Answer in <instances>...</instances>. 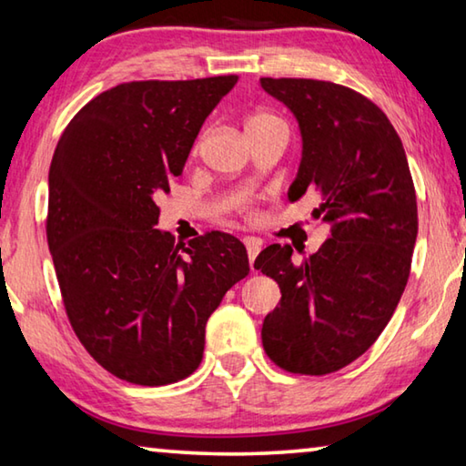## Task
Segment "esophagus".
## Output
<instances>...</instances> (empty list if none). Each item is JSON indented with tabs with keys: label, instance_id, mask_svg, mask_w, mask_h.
<instances>
[{
	"label": "esophagus",
	"instance_id": "obj_1",
	"mask_svg": "<svg viewBox=\"0 0 466 466\" xmlns=\"http://www.w3.org/2000/svg\"><path fill=\"white\" fill-rule=\"evenodd\" d=\"M261 250V242L255 240V238H248L247 240V253H248V263H250V271H255V259L257 255H259Z\"/></svg>",
	"mask_w": 466,
	"mask_h": 466
}]
</instances>
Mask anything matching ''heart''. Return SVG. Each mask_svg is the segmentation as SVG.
<instances>
[{
	"label": "heart",
	"mask_w": 466,
	"mask_h": 466,
	"mask_svg": "<svg viewBox=\"0 0 466 466\" xmlns=\"http://www.w3.org/2000/svg\"><path fill=\"white\" fill-rule=\"evenodd\" d=\"M273 128H286V124L282 117H278L276 114L271 112H255L247 117V135H259V132H268Z\"/></svg>",
	"instance_id": "heart-1"
}]
</instances>
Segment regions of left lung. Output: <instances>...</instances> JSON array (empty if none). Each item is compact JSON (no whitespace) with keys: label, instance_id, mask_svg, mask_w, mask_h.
Wrapping results in <instances>:
<instances>
[{"label":"left lung","instance_id":"8db88e82","mask_svg":"<svg viewBox=\"0 0 466 466\" xmlns=\"http://www.w3.org/2000/svg\"><path fill=\"white\" fill-rule=\"evenodd\" d=\"M261 86L300 128L288 198L313 188L331 232L300 265L290 245L255 259L282 292L263 321V349L290 373H334L380 338L409 279L419 226L409 161L388 116L352 88L311 78H261Z\"/></svg>","mask_w":466,"mask_h":466}]
</instances>
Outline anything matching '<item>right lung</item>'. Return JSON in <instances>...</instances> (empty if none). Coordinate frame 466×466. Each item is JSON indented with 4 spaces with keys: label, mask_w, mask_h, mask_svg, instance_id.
Masks as SVG:
<instances>
[{
    "label": "right lung",
    "mask_w": 466,
    "mask_h": 466,
    "mask_svg": "<svg viewBox=\"0 0 466 466\" xmlns=\"http://www.w3.org/2000/svg\"><path fill=\"white\" fill-rule=\"evenodd\" d=\"M238 76L124 83L66 127L49 167L47 242L74 331L124 381L166 386L201 365L205 326L248 273L238 238L174 247L155 228L207 116Z\"/></svg>",
    "instance_id": "obj_1"
}]
</instances>
